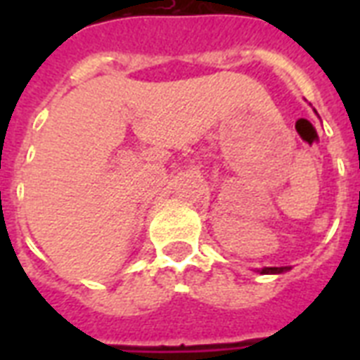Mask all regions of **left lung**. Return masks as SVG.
<instances>
[{
    "label": "left lung",
    "instance_id": "1",
    "mask_svg": "<svg viewBox=\"0 0 360 360\" xmlns=\"http://www.w3.org/2000/svg\"><path fill=\"white\" fill-rule=\"evenodd\" d=\"M291 267H263L259 271V274H280V273H285V271H290Z\"/></svg>",
    "mask_w": 360,
    "mask_h": 360
}]
</instances>
